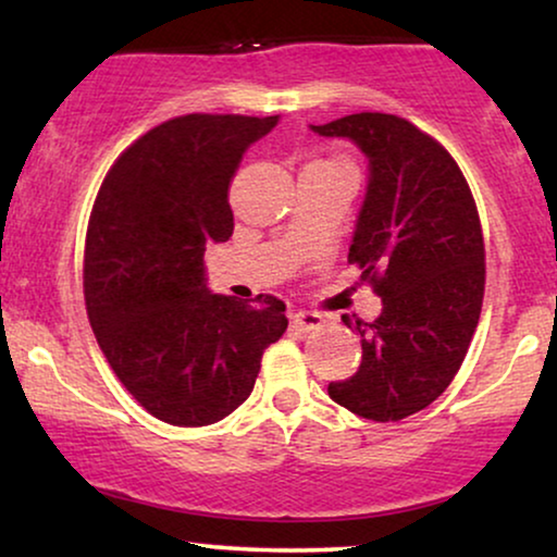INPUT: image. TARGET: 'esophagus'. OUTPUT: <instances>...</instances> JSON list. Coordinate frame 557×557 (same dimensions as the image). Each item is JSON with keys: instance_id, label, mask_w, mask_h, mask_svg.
<instances>
[{"instance_id": "1", "label": "esophagus", "mask_w": 557, "mask_h": 557, "mask_svg": "<svg viewBox=\"0 0 557 557\" xmlns=\"http://www.w3.org/2000/svg\"><path fill=\"white\" fill-rule=\"evenodd\" d=\"M292 324L301 332H314V330H322V326H324V317L317 314V311H294Z\"/></svg>"}]
</instances>
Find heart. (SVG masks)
I'll return each mask as SVG.
<instances>
[{
  "instance_id": "heart-1",
  "label": "heart",
  "mask_w": 557,
  "mask_h": 557,
  "mask_svg": "<svg viewBox=\"0 0 557 557\" xmlns=\"http://www.w3.org/2000/svg\"><path fill=\"white\" fill-rule=\"evenodd\" d=\"M322 164H337V166H347L342 159H322Z\"/></svg>"
}]
</instances>
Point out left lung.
Masks as SVG:
<instances>
[{
	"label": "left lung",
	"instance_id": "obj_1",
	"mask_svg": "<svg viewBox=\"0 0 557 557\" xmlns=\"http://www.w3.org/2000/svg\"><path fill=\"white\" fill-rule=\"evenodd\" d=\"M311 132L349 139L368 157L349 263L383 299L372 324L342 314L362 337V362L326 391L355 416L400 421L446 391L482 314L484 240L474 197L454 157L393 113H352Z\"/></svg>",
	"mask_w": 557,
	"mask_h": 557
}]
</instances>
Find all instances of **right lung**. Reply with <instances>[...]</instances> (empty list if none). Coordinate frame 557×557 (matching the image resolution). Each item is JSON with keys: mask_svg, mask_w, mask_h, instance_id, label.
Here are the masks:
<instances>
[{"mask_svg": "<svg viewBox=\"0 0 557 557\" xmlns=\"http://www.w3.org/2000/svg\"><path fill=\"white\" fill-rule=\"evenodd\" d=\"M278 116L187 113L136 139L106 174L86 233L83 294L111 370L159 421L210 425L253 391L284 301L212 294L205 248L233 235L227 189Z\"/></svg>", "mask_w": 557, "mask_h": 557, "instance_id": "obj_1", "label": "right lung"}]
</instances>
